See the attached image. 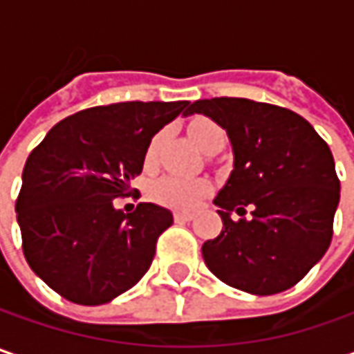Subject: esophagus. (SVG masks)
<instances>
[{
    "label": "esophagus",
    "mask_w": 354,
    "mask_h": 354,
    "mask_svg": "<svg viewBox=\"0 0 354 354\" xmlns=\"http://www.w3.org/2000/svg\"><path fill=\"white\" fill-rule=\"evenodd\" d=\"M173 218H175L177 223H189V221H193V218H195V214H193V212L175 211L173 212Z\"/></svg>",
    "instance_id": "obj_1"
}]
</instances>
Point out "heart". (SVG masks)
Listing matches in <instances>:
<instances>
[{"label": "heart", "mask_w": 354, "mask_h": 354, "mask_svg": "<svg viewBox=\"0 0 354 354\" xmlns=\"http://www.w3.org/2000/svg\"><path fill=\"white\" fill-rule=\"evenodd\" d=\"M189 138L203 151L214 142H225V131L209 118H197L189 124ZM159 136H156L145 149V165L151 167L157 159ZM211 191L207 177H183V175H163L151 185V197L159 205L173 209H193Z\"/></svg>", "instance_id": "b5f03b06"}]
</instances>
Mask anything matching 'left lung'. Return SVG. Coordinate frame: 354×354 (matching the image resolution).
Instances as JSON below:
<instances>
[{
  "label": "left lung",
  "mask_w": 354,
  "mask_h": 354,
  "mask_svg": "<svg viewBox=\"0 0 354 354\" xmlns=\"http://www.w3.org/2000/svg\"><path fill=\"white\" fill-rule=\"evenodd\" d=\"M193 112L223 126L234 151V171L214 198L223 230L203 244L205 264L242 292L290 290L333 238L341 183L329 145L306 118L274 104L221 96L193 102ZM232 210L243 218L232 221Z\"/></svg>",
  "instance_id": "8db88e82"
}]
</instances>
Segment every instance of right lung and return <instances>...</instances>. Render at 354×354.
I'll return each instance as SVG.
<instances>
[{
    "label": "right lung",
    "mask_w": 354,
    "mask_h": 354,
    "mask_svg": "<svg viewBox=\"0 0 354 354\" xmlns=\"http://www.w3.org/2000/svg\"><path fill=\"white\" fill-rule=\"evenodd\" d=\"M189 102H118L61 120L29 153L15 201L27 264L50 290L80 306H100L133 288L149 270L173 214L151 203L133 212L114 198L138 193L159 129Z\"/></svg>",
    "instance_id": "add662e5"
}]
</instances>
